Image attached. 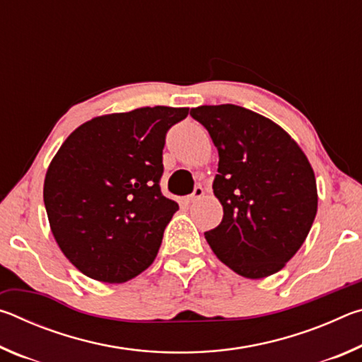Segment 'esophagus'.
I'll return each instance as SVG.
<instances>
[{"label": "esophagus", "mask_w": 362, "mask_h": 362, "mask_svg": "<svg viewBox=\"0 0 362 362\" xmlns=\"http://www.w3.org/2000/svg\"><path fill=\"white\" fill-rule=\"evenodd\" d=\"M203 194H204V188L203 187H196L194 192L188 196V203H193V201L199 199Z\"/></svg>", "instance_id": "34e87169"}]
</instances>
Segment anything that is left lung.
<instances>
[{
  "label": "left lung",
  "instance_id": "left-lung-1",
  "mask_svg": "<svg viewBox=\"0 0 362 362\" xmlns=\"http://www.w3.org/2000/svg\"><path fill=\"white\" fill-rule=\"evenodd\" d=\"M189 115L218 151L212 188L223 218L204 233L211 249L244 278L278 273L302 247L316 217L308 158L283 127L247 108L201 105Z\"/></svg>",
  "mask_w": 362,
  "mask_h": 362
}]
</instances>
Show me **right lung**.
<instances>
[{
    "label": "right lung",
    "mask_w": 362,
    "mask_h": 362,
    "mask_svg": "<svg viewBox=\"0 0 362 362\" xmlns=\"http://www.w3.org/2000/svg\"><path fill=\"white\" fill-rule=\"evenodd\" d=\"M188 108L144 107L93 118L49 164L45 206L60 250L86 276L118 284L148 268L175 201L161 193L166 134Z\"/></svg>",
    "instance_id": "1"
}]
</instances>
